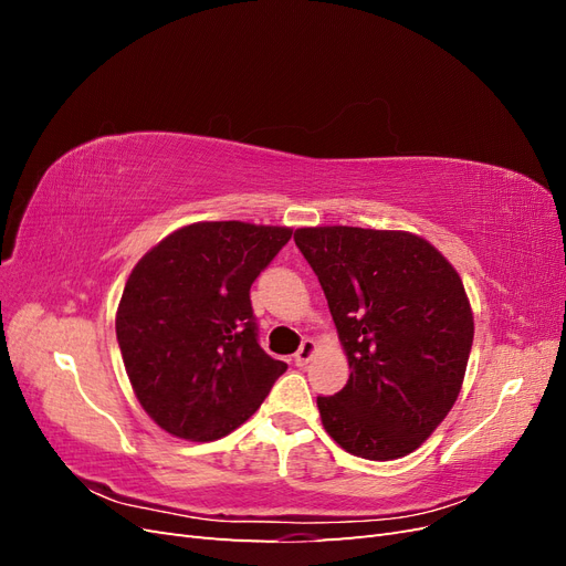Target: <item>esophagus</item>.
Segmentation results:
<instances>
[{
    "label": "esophagus",
    "instance_id": "esophagus-1",
    "mask_svg": "<svg viewBox=\"0 0 566 566\" xmlns=\"http://www.w3.org/2000/svg\"><path fill=\"white\" fill-rule=\"evenodd\" d=\"M314 352H316V342H314V339H302L300 349L295 352V364H297V366H304V364L310 361V358L314 356Z\"/></svg>",
    "mask_w": 566,
    "mask_h": 566
}]
</instances>
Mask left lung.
<instances>
[{"label":"left lung","instance_id":"1","mask_svg":"<svg viewBox=\"0 0 566 566\" xmlns=\"http://www.w3.org/2000/svg\"><path fill=\"white\" fill-rule=\"evenodd\" d=\"M328 300L349 380L318 397L325 432L368 460H394L449 416L474 323L455 269L422 238L356 227L297 229Z\"/></svg>","mask_w":566,"mask_h":566}]
</instances>
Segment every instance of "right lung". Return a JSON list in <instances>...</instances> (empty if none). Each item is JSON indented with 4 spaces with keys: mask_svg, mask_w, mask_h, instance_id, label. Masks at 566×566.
<instances>
[{
    "mask_svg": "<svg viewBox=\"0 0 566 566\" xmlns=\"http://www.w3.org/2000/svg\"><path fill=\"white\" fill-rule=\"evenodd\" d=\"M290 235L200 221L167 235L129 273L115 335L136 399L165 432L227 437L285 373L260 345L250 287Z\"/></svg>",
    "mask_w": 566,
    "mask_h": 566,
    "instance_id": "add662e5",
    "label": "right lung"
}]
</instances>
